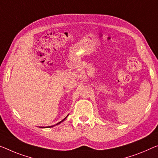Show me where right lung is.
<instances>
[{"mask_svg": "<svg viewBox=\"0 0 158 158\" xmlns=\"http://www.w3.org/2000/svg\"><path fill=\"white\" fill-rule=\"evenodd\" d=\"M67 116H68V115H67ZM67 117H65V118H64L62 120V121H61L60 122H59V123H56V125H58V124H60V123H62V121H64V120H65L66 118H67ZM55 126V125H54V126H48V127H46V128H51V127H53V126ZM40 128H44V127H40Z\"/></svg>", "mask_w": 158, "mask_h": 158, "instance_id": "add662e5", "label": "right lung"}]
</instances>
